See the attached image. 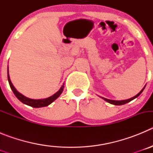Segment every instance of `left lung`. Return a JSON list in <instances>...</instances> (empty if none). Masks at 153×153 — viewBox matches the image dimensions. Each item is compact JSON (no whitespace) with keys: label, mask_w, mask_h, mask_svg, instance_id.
Segmentation results:
<instances>
[{"label":"left lung","mask_w":153,"mask_h":153,"mask_svg":"<svg viewBox=\"0 0 153 153\" xmlns=\"http://www.w3.org/2000/svg\"><path fill=\"white\" fill-rule=\"evenodd\" d=\"M145 87L146 86H144V87L143 88V90H142L140 93H138L137 95H136L135 97H132V98H130V99H128V100H109V99L104 98V97H101L102 99H103L104 100L106 101V102H108L109 103L113 104V105H116V106H120V105H123V104H126V103H127V102H130L131 100H134V99H136V97H139V96H140V94L142 93V92L143 91V90L145 89Z\"/></svg>","instance_id":"left-lung-1"}]
</instances>
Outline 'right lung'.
I'll use <instances>...</instances> for the list:
<instances>
[{
    "mask_svg": "<svg viewBox=\"0 0 153 153\" xmlns=\"http://www.w3.org/2000/svg\"><path fill=\"white\" fill-rule=\"evenodd\" d=\"M7 79L8 82H9V84H10V88H11L12 91L14 93V95L16 96L19 100L22 102L23 103L26 104L27 106H32V107L34 108H40V107H44V106H47L48 105H50L51 103H52L53 101L57 99L58 97H60V94L63 92V88H64V84L62 85V86L60 88V90H58L56 93H54L53 95L51 96V97H48V98L46 99H40V100H33V99L28 98V97H25L23 94H21V93H19L16 88L13 86V85L12 84L11 81L10 79V76H9V70H8V67H7Z\"/></svg>",
    "mask_w": 153,
    "mask_h": 153,
    "instance_id": "right-lung-1",
    "label": "right lung"
}]
</instances>
